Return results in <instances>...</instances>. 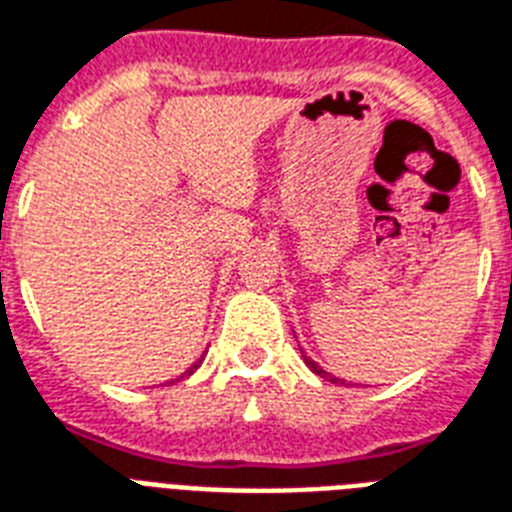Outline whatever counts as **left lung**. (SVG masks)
I'll return each instance as SVG.
<instances>
[{
	"instance_id": "1",
	"label": "left lung",
	"mask_w": 512,
	"mask_h": 512,
	"mask_svg": "<svg viewBox=\"0 0 512 512\" xmlns=\"http://www.w3.org/2000/svg\"><path fill=\"white\" fill-rule=\"evenodd\" d=\"M301 358H304V363H307V368H310L312 374H318L320 379H326V382H342V384H347V382H344V379H339V376L328 374L326 368H320L318 363H315V360H312L310 355H307V352H304V350H301Z\"/></svg>"
}]
</instances>
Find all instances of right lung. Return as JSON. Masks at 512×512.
<instances>
[{
  "mask_svg": "<svg viewBox=\"0 0 512 512\" xmlns=\"http://www.w3.org/2000/svg\"><path fill=\"white\" fill-rule=\"evenodd\" d=\"M194 368H197V363H192V366H189V368H186V371H184V374H181V376H178V379H184V376H192V374H194Z\"/></svg>",
  "mask_w": 512,
  "mask_h": 512,
  "instance_id": "add662e5",
  "label": "right lung"
}]
</instances>
